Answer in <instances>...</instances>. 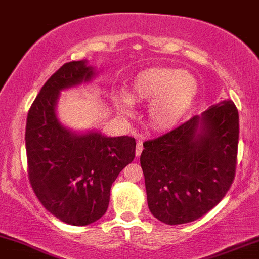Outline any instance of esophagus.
<instances>
[{"label":"esophagus","instance_id":"obj_1","mask_svg":"<svg viewBox=\"0 0 259 259\" xmlns=\"http://www.w3.org/2000/svg\"><path fill=\"white\" fill-rule=\"evenodd\" d=\"M142 150H144V146H142V142L141 141H138V144H136V151H135L136 157H139L140 154H141Z\"/></svg>","mask_w":259,"mask_h":259}]
</instances>
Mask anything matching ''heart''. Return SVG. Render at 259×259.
Here are the masks:
<instances>
[{"label":"heart","instance_id":"obj_1","mask_svg":"<svg viewBox=\"0 0 259 259\" xmlns=\"http://www.w3.org/2000/svg\"><path fill=\"white\" fill-rule=\"evenodd\" d=\"M197 91V80L191 74L170 68H150L134 78L127 95H118L115 103L120 114L127 117L133 112V102H148V123L154 129H170L185 115Z\"/></svg>","mask_w":259,"mask_h":259}]
</instances>
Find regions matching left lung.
Wrapping results in <instances>:
<instances>
[{
	"label": "left lung",
	"mask_w": 259,
	"mask_h": 259,
	"mask_svg": "<svg viewBox=\"0 0 259 259\" xmlns=\"http://www.w3.org/2000/svg\"><path fill=\"white\" fill-rule=\"evenodd\" d=\"M237 145L239 112L230 100L145 141L140 163L151 213L177 225L209 212L233 184Z\"/></svg>",
	"instance_id": "left-lung-1"
}]
</instances>
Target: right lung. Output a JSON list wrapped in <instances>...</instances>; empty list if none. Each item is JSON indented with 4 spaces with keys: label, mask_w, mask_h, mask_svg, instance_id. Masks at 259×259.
<instances>
[{
    "label": "right lung",
    "mask_w": 259,
    "mask_h": 259,
    "mask_svg": "<svg viewBox=\"0 0 259 259\" xmlns=\"http://www.w3.org/2000/svg\"><path fill=\"white\" fill-rule=\"evenodd\" d=\"M96 75L88 61L65 63L45 82L29 109L25 129L28 175L41 204L59 221L88 225L106 213L111 187L135 157L132 136L75 133L59 123L61 91Z\"/></svg>",
    "instance_id": "1"
}]
</instances>
